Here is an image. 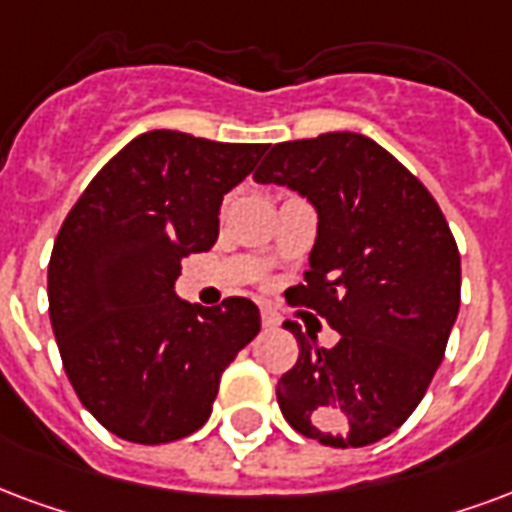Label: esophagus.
<instances>
[{"label": "esophagus", "mask_w": 512, "mask_h": 512, "mask_svg": "<svg viewBox=\"0 0 512 512\" xmlns=\"http://www.w3.org/2000/svg\"><path fill=\"white\" fill-rule=\"evenodd\" d=\"M260 320H263V328H274V325H279V317H276L271 309H263V312H260Z\"/></svg>", "instance_id": "esophagus-1"}]
</instances>
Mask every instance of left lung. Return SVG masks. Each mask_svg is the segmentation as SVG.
<instances>
[{
  "mask_svg": "<svg viewBox=\"0 0 512 512\" xmlns=\"http://www.w3.org/2000/svg\"><path fill=\"white\" fill-rule=\"evenodd\" d=\"M317 208V241L293 306L339 331L325 350L306 333L276 385L298 434L331 448H363L410 418L445 358L461 304V255L448 219L410 170L358 132L287 140L255 170Z\"/></svg>",
  "mask_w": 512,
  "mask_h": 512,
  "instance_id": "left-lung-1",
  "label": "left lung"
}]
</instances>
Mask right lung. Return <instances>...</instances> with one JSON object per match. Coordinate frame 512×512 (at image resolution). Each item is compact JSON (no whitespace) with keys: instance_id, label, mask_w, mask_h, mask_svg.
<instances>
[{"instance_id":"right-lung-1","label":"right lung","mask_w":512,"mask_h":512,"mask_svg":"<svg viewBox=\"0 0 512 512\" xmlns=\"http://www.w3.org/2000/svg\"><path fill=\"white\" fill-rule=\"evenodd\" d=\"M266 149L143 132L64 217L48 263V314L67 380L116 437L162 445L198 431L222 372L260 331L249 298L187 304L173 282L184 257L214 246L222 198Z\"/></svg>"}]
</instances>
